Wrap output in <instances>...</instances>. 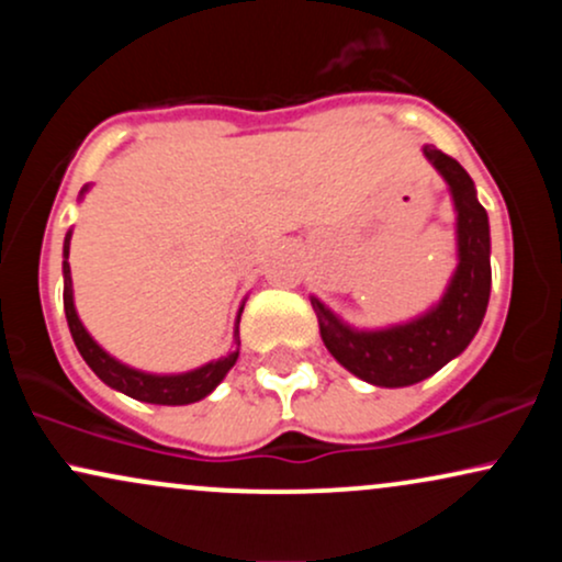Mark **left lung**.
<instances>
[{
	"mask_svg": "<svg viewBox=\"0 0 562 562\" xmlns=\"http://www.w3.org/2000/svg\"><path fill=\"white\" fill-rule=\"evenodd\" d=\"M425 158L447 179L457 209V245L460 263L451 277L441 303L428 314L389 330L357 333L346 327L330 308L312 299L319 319V333L327 351L357 378L383 389L420 383L465 351L479 333L492 290V261H488V216L475 198L473 179L447 153L423 147Z\"/></svg>",
	"mask_w": 562,
	"mask_h": 562,
	"instance_id": "1",
	"label": "left lung"
}]
</instances>
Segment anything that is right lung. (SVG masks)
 I'll list each match as a JSON object with an SVG mask.
<instances>
[{
	"mask_svg": "<svg viewBox=\"0 0 562 562\" xmlns=\"http://www.w3.org/2000/svg\"><path fill=\"white\" fill-rule=\"evenodd\" d=\"M68 248H70V232L66 235V245H63V277H66V285H63V306H66V319H68L70 335H74V344L83 357V362L92 367V372L102 380V383H108L115 391L126 393V396L139 398V402L171 404V406L200 402V398L209 396V393L222 383L224 375L232 370V364L237 362V353L240 351H232L229 357L200 367V370L184 372V375H147V372L132 370V367L115 362L113 357H108V353L94 344L92 335L83 330L79 314H76L74 308ZM240 314H237V325H240ZM237 325H235V344L240 346V330H237Z\"/></svg>",
	"mask_w": 562,
	"mask_h": 562,
	"instance_id": "right-lung-1",
	"label": "right lung"
}]
</instances>
